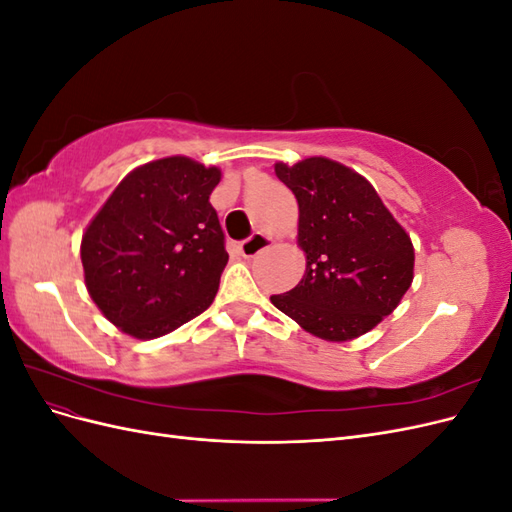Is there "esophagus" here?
I'll use <instances>...</instances> for the list:
<instances>
[{
  "mask_svg": "<svg viewBox=\"0 0 512 512\" xmlns=\"http://www.w3.org/2000/svg\"><path fill=\"white\" fill-rule=\"evenodd\" d=\"M269 245H273V239H271V237L262 235V232H254V235H252L250 239H245V241L239 245V250H241V254H243L245 258H254V256L260 254L262 250H267Z\"/></svg>",
  "mask_w": 512,
  "mask_h": 512,
  "instance_id": "esophagus-1",
  "label": "esophagus"
}]
</instances>
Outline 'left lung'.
Here are the masks:
<instances>
[{"mask_svg": "<svg viewBox=\"0 0 512 512\" xmlns=\"http://www.w3.org/2000/svg\"><path fill=\"white\" fill-rule=\"evenodd\" d=\"M275 175L299 203L303 280L271 303L320 339L348 342L382 322L399 305L414 277L408 232L384 207L365 177L329 158L294 166L275 164Z\"/></svg>", "mask_w": 512, "mask_h": 512, "instance_id": "1", "label": "left lung"}]
</instances>
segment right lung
Listing matches in <instances>:
<instances>
[{"label": "right lung", "instance_id": "1", "mask_svg": "<svg viewBox=\"0 0 512 512\" xmlns=\"http://www.w3.org/2000/svg\"><path fill=\"white\" fill-rule=\"evenodd\" d=\"M215 166L173 156L134 168L87 226L81 260L89 297L136 339L175 331L213 303L228 262L209 196Z\"/></svg>", "mask_w": 512, "mask_h": 512}]
</instances>
